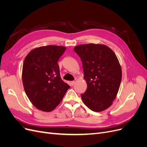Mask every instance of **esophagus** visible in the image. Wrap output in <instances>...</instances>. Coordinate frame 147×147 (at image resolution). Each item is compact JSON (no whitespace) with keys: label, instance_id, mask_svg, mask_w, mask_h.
<instances>
[{"label":"esophagus","instance_id":"34e87169","mask_svg":"<svg viewBox=\"0 0 147 147\" xmlns=\"http://www.w3.org/2000/svg\"><path fill=\"white\" fill-rule=\"evenodd\" d=\"M75 83H76V81H72V82H71V84H72V86H74V84H75Z\"/></svg>","mask_w":147,"mask_h":147}]
</instances>
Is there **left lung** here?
I'll list each match as a JSON object with an SVG mask.
<instances>
[{
  "label": "left lung",
  "instance_id": "left-lung-1",
  "mask_svg": "<svg viewBox=\"0 0 147 147\" xmlns=\"http://www.w3.org/2000/svg\"><path fill=\"white\" fill-rule=\"evenodd\" d=\"M82 62L87 89L81 95L90 110L108 109L116 98L122 78L121 65L115 53L105 45L83 44L74 48Z\"/></svg>",
  "mask_w": 147,
  "mask_h": 147
}]
</instances>
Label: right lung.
<instances>
[{
  "mask_svg": "<svg viewBox=\"0 0 147 147\" xmlns=\"http://www.w3.org/2000/svg\"><path fill=\"white\" fill-rule=\"evenodd\" d=\"M66 48L48 45L35 48L25 57L22 78L26 95L37 109L51 112L70 88L61 79L57 61Z\"/></svg>",
  "mask_w": 147,
  "mask_h": 147,
  "instance_id": "right-lung-1",
  "label": "right lung"
}]
</instances>
